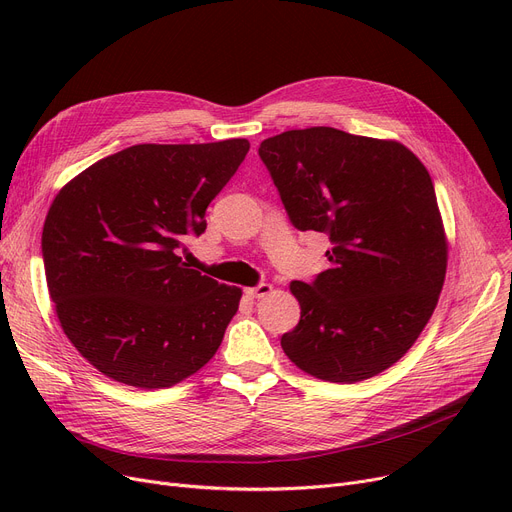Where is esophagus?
Returning <instances> with one entry per match:
<instances>
[{
    "mask_svg": "<svg viewBox=\"0 0 512 512\" xmlns=\"http://www.w3.org/2000/svg\"><path fill=\"white\" fill-rule=\"evenodd\" d=\"M274 290V286L272 284H259V286H255V288H247L245 290V294L249 299H261V297H267V294H270Z\"/></svg>",
    "mask_w": 512,
    "mask_h": 512,
    "instance_id": "34e87169",
    "label": "esophagus"
}]
</instances>
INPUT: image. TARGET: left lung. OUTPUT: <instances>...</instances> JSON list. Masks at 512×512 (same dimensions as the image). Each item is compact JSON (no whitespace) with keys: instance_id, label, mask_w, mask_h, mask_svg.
Masks as SVG:
<instances>
[{"instance_id":"obj_1","label":"left lung","mask_w":512,"mask_h":512,"mask_svg":"<svg viewBox=\"0 0 512 512\" xmlns=\"http://www.w3.org/2000/svg\"><path fill=\"white\" fill-rule=\"evenodd\" d=\"M294 228L326 232L330 267L290 292L301 321L286 357L313 378L355 384L415 344L444 286L448 245L434 182L396 141L330 126L259 145Z\"/></svg>"}]
</instances>
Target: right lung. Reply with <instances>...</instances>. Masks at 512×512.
Masks as SVG:
<instances>
[{"label": "right lung", "instance_id": "add662e5", "mask_svg": "<svg viewBox=\"0 0 512 512\" xmlns=\"http://www.w3.org/2000/svg\"><path fill=\"white\" fill-rule=\"evenodd\" d=\"M247 139L132 145L53 199L41 236L64 334L120 384L170 388L218 351L242 290L191 270L178 249L249 151Z\"/></svg>", "mask_w": 512, "mask_h": 512}]
</instances>
